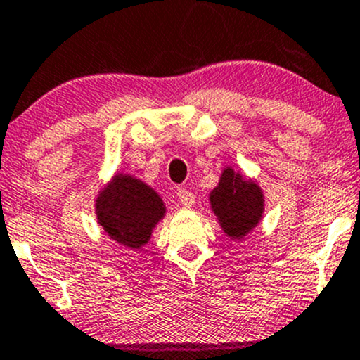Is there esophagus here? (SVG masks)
Returning <instances> with one entry per match:
<instances>
[{"instance_id":"esophagus-1","label":"esophagus","mask_w":360,"mask_h":360,"mask_svg":"<svg viewBox=\"0 0 360 360\" xmlns=\"http://www.w3.org/2000/svg\"><path fill=\"white\" fill-rule=\"evenodd\" d=\"M176 197H179L181 205H185V207H192L193 202H195V195L191 191H187V188H179Z\"/></svg>"}]
</instances>
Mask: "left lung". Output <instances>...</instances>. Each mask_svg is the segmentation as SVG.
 <instances>
[{"mask_svg": "<svg viewBox=\"0 0 360 360\" xmlns=\"http://www.w3.org/2000/svg\"><path fill=\"white\" fill-rule=\"evenodd\" d=\"M209 204L226 236L241 241L264 219L265 193L255 179L224 167L217 185L209 192Z\"/></svg>", "mask_w": 360, "mask_h": 360, "instance_id": "left-lung-1", "label": "left lung"}]
</instances>
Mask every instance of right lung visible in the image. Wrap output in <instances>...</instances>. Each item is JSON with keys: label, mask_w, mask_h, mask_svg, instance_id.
I'll return each instance as SVG.
<instances>
[{"label": "right lung", "mask_w": 360, "mask_h": 360, "mask_svg": "<svg viewBox=\"0 0 360 360\" xmlns=\"http://www.w3.org/2000/svg\"><path fill=\"white\" fill-rule=\"evenodd\" d=\"M96 223L115 243L141 250L167 216V205L151 185L134 175L115 172L95 199Z\"/></svg>", "instance_id": "1"}]
</instances>
